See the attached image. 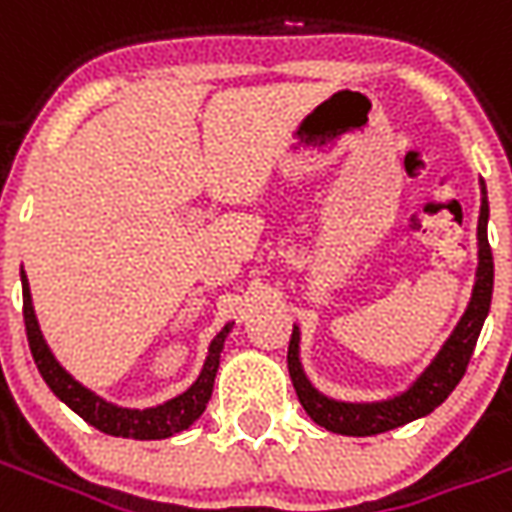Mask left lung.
<instances>
[{"label": "left lung", "instance_id": "8db88e82", "mask_svg": "<svg viewBox=\"0 0 512 512\" xmlns=\"http://www.w3.org/2000/svg\"><path fill=\"white\" fill-rule=\"evenodd\" d=\"M480 194L483 200H480V219H477V279H474L472 301L458 326L452 329L450 340L441 345L436 359L422 370V376L408 386L406 392L389 400H378V403H343V400L321 395L301 370L299 329L293 326L288 345V370L299 403L310 414L312 422L343 436H376L419 417H428L433 408L450 397L469 367L485 315L491 310V293H494V257L488 246V197H485L483 180H480Z\"/></svg>", "mask_w": 512, "mask_h": 512}]
</instances>
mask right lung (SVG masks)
Returning a JSON list of instances; mask_svg holds the SVG:
<instances>
[{
    "label": "right lung",
    "mask_w": 512,
    "mask_h": 512,
    "mask_svg": "<svg viewBox=\"0 0 512 512\" xmlns=\"http://www.w3.org/2000/svg\"><path fill=\"white\" fill-rule=\"evenodd\" d=\"M21 288H24V326H27V340L29 351H32V359H35L40 376L49 384L51 392L60 397L65 406L73 408L84 422H90L93 428H98L101 433H109V436L147 441L169 439V436H175L180 430L189 428L194 419H200V414L205 411V406H208V400H211L213 378H216V370H219V356H222L224 340H227V334L233 329V323H227L222 332L213 337L211 348H208V356H205V365H202V373L183 395L172 397V400H167V403H161V406L156 408H123L115 406V403H109L104 397H98L95 392H90L87 386L79 384V381L54 359V354L49 351V345L43 340V334H40L24 268H21Z\"/></svg>",
    "instance_id": "obj_1"
}]
</instances>
